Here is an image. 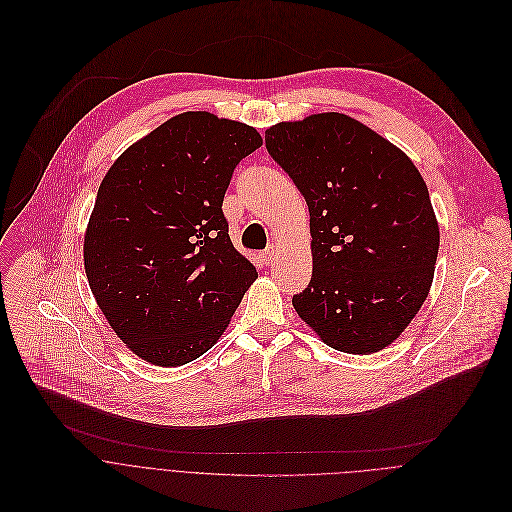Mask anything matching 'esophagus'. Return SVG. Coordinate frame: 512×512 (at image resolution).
I'll list each match as a JSON object with an SVG mask.
<instances>
[{"label": "esophagus", "mask_w": 512, "mask_h": 512, "mask_svg": "<svg viewBox=\"0 0 512 512\" xmlns=\"http://www.w3.org/2000/svg\"><path fill=\"white\" fill-rule=\"evenodd\" d=\"M260 258H262V262H264V264H272V262H274V258H276V248L272 246V248L264 250V252L260 254Z\"/></svg>", "instance_id": "1"}]
</instances>
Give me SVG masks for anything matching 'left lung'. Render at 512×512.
Returning a JSON list of instances; mask_svg holds the SVG:
<instances>
[{
  "label": "left lung",
  "instance_id": "left-lung-1",
  "mask_svg": "<svg viewBox=\"0 0 512 512\" xmlns=\"http://www.w3.org/2000/svg\"><path fill=\"white\" fill-rule=\"evenodd\" d=\"M266 149L311 214L313 278L298 317L343 353L391 345L428 298L440 228L418 167L343 113L266 129Z\"/></svg>",
  "mask_w": 512,
  "mask_h": 512
}]
</instances>
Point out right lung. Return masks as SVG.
I'll use <instances>...</instances> for the list:
<instances>
[{"label": "right lung", "mask_w": 512, "mask_h": 512, "mask_svg": "<svg viewBox=\"0 0 512 512\" xmlns=\"http://www.w3.org/2000/svg\"><path fill=\"white\" fill-rule=\"evenodd\" d=\"M262 145L206 111L171 117L102 177L84 234L98 309L141 359L179 367L210 351L258 278L222 212L236 165Z\"/></svg>", "instance_id": "1"}]
</instances>
